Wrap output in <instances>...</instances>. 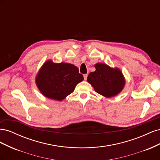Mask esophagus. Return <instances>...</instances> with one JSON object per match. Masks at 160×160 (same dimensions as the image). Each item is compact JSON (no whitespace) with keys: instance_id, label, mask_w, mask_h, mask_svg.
Returning <instances> with one entry per match:
<instances>
[{"instance_id":"obj_1","label":"esophagus","mask_w":160,"mask_h":160,"mask_svg":"<svg viewBox=\"0 0 160 160\" xmlns=\"http://www.w3.org/2000/svg\"><path fill=\"white\" fill-rule=\"evenodd\" d=\"M88 74H85V75H83V77H84V79H85V80H86V79H87V78H88Z\"/></svg>"}]
</instances>
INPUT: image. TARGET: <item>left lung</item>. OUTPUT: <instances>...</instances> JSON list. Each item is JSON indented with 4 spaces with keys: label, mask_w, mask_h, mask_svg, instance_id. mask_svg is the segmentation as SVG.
Listing matches in <instances>:
<instances>
[{
    "label": "left lung",
    "mask_w": 160,
    "mask_h": 160,
    "mask_svg": "<svg viewBox=\"0 0 160 160\" xmlns=\"http://www.w3.org/2000/svg\"><path fill=\"white\" fill-rule=\"evenodd\" d=\"M96 70L91 72L88 81L98 93L111 98L118 94L123 88L125 80L118 69H112L103 63L95 65Z\"/></svg>",
    "instance_id": "obj_1"
}]
</instances>
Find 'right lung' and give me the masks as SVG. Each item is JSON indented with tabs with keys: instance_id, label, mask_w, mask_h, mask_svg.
<instances>
[{
	"instance_id": "1",
	"label": "right lung",
	"mask_w": 160,
	"mask_h": 160,
	"mask_svg": "<svg viewBox=\"0 0 160 160\" xmlns=\"http://www.w3.org/2000/svg\"><path fill=\"white\" fill-rule=\"evenodd\" d=\"M83 80L75 65L51 61L45 62L36 77L38 88L49 99L61 101L74 91L76 85Z\"/></svg>"
}]
</instances>
